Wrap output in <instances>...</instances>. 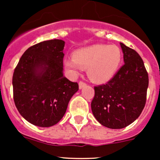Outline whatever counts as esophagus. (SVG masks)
Returning a JSON list of instances; mask_svg holds the SVG:
<instances>
[{
  "mask_svg": "<svg viewBox=\"0 0 160 160\" xmlns=\"http://www.w3.org/2000/svg\"><path fill=\"white\" fill-rule=\"evenodd\" d=\"M87 85V83H85V82L82 81V80H80V82H79V88H80V89H81V88H83V87H85Z\"/></svg>",
  "mask_w": 160,
  "mask_h": 160,
  "instance_id": "obj_1",
  "label": "esophagus"
}]
</instances>
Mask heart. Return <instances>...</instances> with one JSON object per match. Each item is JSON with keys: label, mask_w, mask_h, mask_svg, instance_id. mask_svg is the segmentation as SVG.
I'll list each match as a JSON object with an SVG mask.
<instances>
[{"label": "heart", "mask_w": 160, "mask_h": 160, "mask_svg": "<svg viewBox=\"0 0 160 160\" xmlns=\"http://www.w3.org/2000/svg\"><path fill=\"white\" fill-rule=\"evenodd\" d=\"M122 60V52L118 46L97 44L76 50L72 58L64 59V65L72 77L88 68L90 80L102 83L114 77Z\"/></svg>", "instance_id": "b5f03b06"}]
</instances>
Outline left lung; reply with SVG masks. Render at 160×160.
Returning a JSON list of instances; mask_svg holds the SVG:
<instances>
[{
  "instance_id": "1",
  "label": "left lung",
  "mask_w": 160,
  "mask_h": 160,
  "mask_svg": "<svg viewBox=\"0 0 160 160\" xmlns=\"http://www.w3.org/2000/svg\"><path fill=\"white\" fill-rule=\"evenodd\" d=\"M125 64L107 83L94 87L91 110L102 125L120 129L135 122L146 102L149 75L141 56L121 43Z\"/></svg>"
}]
</instances>
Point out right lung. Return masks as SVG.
<instances>
[{
    "mask_svg": "<svg viewBox=\"0 0 160 160\" xmlns=\"http://www.w3.org/2000/svg\"><path fill=\"white\" fill-rule=\"evenodd\" d=\"M65 42L52 39L31 46L13 73V97L21 115L32 125L50 127L62 119L79 89L62 73Z\"/></svg>",
    "mask_w": 160,
    "mask_h": 160,
    "instance_id": "add662e5",
    "label": "right lung"
}]
</instances>
